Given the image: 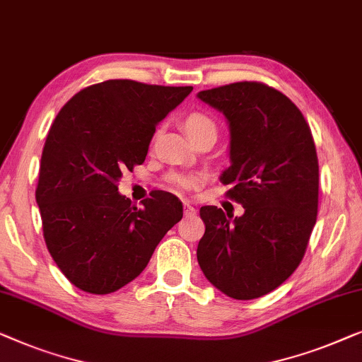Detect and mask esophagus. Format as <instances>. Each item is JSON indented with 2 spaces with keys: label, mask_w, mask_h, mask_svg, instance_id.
<instances>
[{
  "label": "esophagus",
  "mask_w": 362,
  "mask_h": 362,
  "mask_svg": "<svg viewBox=\"0 0 362 362\" xmlns=\"http://www.w3.org/2000/svg\"><path fill=\"white\" fill-rule=\"evenodd\" d=\"M183 215H185V216H195L197 210L190 205V203H183Z\"/></svg>",
  "instance_id": "obj_1"
}]
</instances>
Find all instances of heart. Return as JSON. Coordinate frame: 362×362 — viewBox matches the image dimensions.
<instances>
[{
	"instance_id": "obj_1",
	"label": "heart",
	"mask_w": 362,
	"mask_h": 362,
	"mask_svg": "<svg viewBox=\"0 0 362 362\" xmlns=\"http://www.w3.org/2000/svg\"><path fill=\"white\" fill-rule=\"evenodd\" d=\"M183 129L188 134V137L197 134V132H202V131H215L216 132V126L213 123V119L208 118L206 115H202V113H192L188 115L185 119H183ZM174 182V185H177L179 188H190L193 187V179L192 177H187V175H177L172 179Z\"/></svg>"
}]
</instances>
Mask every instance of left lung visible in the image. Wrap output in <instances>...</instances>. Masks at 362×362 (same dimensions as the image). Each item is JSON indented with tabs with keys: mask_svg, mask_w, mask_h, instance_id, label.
<instances>
[{
	"mask_svg": "<svg viewBox=\"0 0 362 362\" xmlns=\"http://www.w3.org/2000/svg\"><path fill=\"white\" fill-rule=\"evenodd\" d=\"M203 103L230 128L231 165L220 180L244 213L202 206L197 259L218 290L236 300L272 292L302 262L318 213V157L310 126L281 91L257 81L203 90Z\"/></svg>",
	"mask_w": 362,
	"mask_h": 362,
	"instance_id": "1",
	"label": "left lung"
}]
</instances>
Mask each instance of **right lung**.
<instances>
[{"label":"right lung","instance_id":"add662e5","mask_svg":"<svg viewBox=\"0 0 362 362\" xmlns=\"http://www.w3.org/2000/svg\"><path fill=\"white\" fill-rule=\"evenodd\" d=\"M192 90L106 80L59 111L45 139L35 202L50 256L83 292L105 295L134 281L182 220L172 193L157 192L137 208L118 182L146 160L156 126Z\"/></svg>","mask_w":362,"mask_h":362}]
</instances>
